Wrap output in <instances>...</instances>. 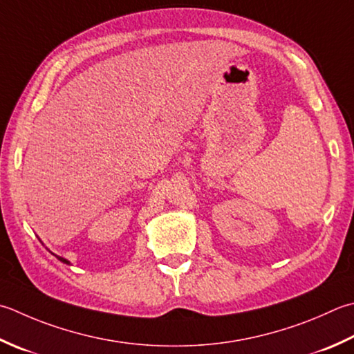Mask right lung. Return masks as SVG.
<instances>
[{
    "instance_id": "right-lung-1",
    "label": "right lung",
    "mask_w": 354,
    "mask_h": 354,
    "mask_svg": "<svg viewBox=\"0 0 354 354\" xmlns=\"http://www.w3.org/2000/svg\"><path fill=\"white\" fill-rule=\"evenodd\" d=\"M52 253V252H50ZM52 254H55V253H52ZM55 256H57V254H55ZM57 258L61 261V262H64V264H71V262H68L66 258H61V256H57Z\"/></svg>"
}]
</instances>
